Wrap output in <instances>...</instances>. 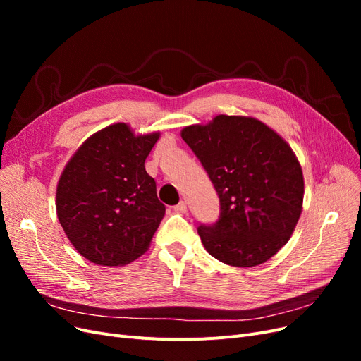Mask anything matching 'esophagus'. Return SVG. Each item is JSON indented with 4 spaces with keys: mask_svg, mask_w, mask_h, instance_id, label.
<instances>
[{
    "mask_svg": "<svg viewBox=\"0 0 361 361\" xmlns=\"http://www.w3.org/2000/svg\"><path fill=\"white\" fill-rule=\"evenodd\" d=\"M174 211L180 212V214H185V212H187V203L179 202L176 206H174Z\"/></svg>",
    "mask_w": 361,
    "mask_h": 361,
    "instance_id": "34e87169",
    "label": "esophagus"
}]
</instances>
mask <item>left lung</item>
Here are the masks:
<instances>
[{"label": "left lung", "mask_w": 361, "mask_h": 361, "mask_svg": "<svg viewBox=\"0 0 361 361\" xmlns=\"http://www.w3.org/2000/svg\"><path fill=\"white\" fill-rule=\"evenodd\" d=\"M220 199V216L199 224L207 253L232 267L264 264L285 245L304 197L301 166L289 145L253 117L216 116L182 129Z\"/></svg>", "instance_id": "left-lung-1"}]
</instances>
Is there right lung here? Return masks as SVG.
<instances>
[{"label": "right lung", "instance_id": "1", "mask_svg": "<svg viewBox=\"0 0 361 361\" xmlns=\"http://www.w3.org/2000/svg\"><path fill=\"white\" fill-rule=\"evenodd\" d=\"M159 134L134 135L126 123L93 134L76 150L57 185V215L71 244L105 267L147 250L166 214L145 161Z\"/></svg>", "mask_w": 361, "mask_h": 361}]
</instances>
